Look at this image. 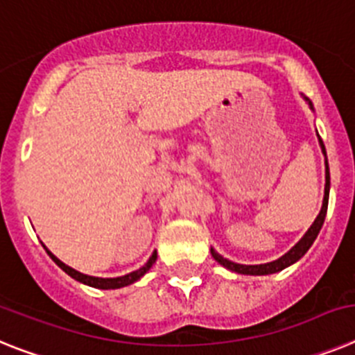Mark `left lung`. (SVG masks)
<instances>
[{
	"mask_svg": "<svg viewBox=\"0 0 355 355\" xmlns=\"http://www.w3.org/2000/svg\"><path fill=\"white\" fill-rule=\"evenodd\" d=\"M304 100L307 101L309 109L314 110L313 101H311L309 98H306V96H304ZM318 143H320V148H322V153L325 155V193H323L322 209H320L318 216H316V220H314L313 225H311L309 229H307V232L302 236L300 241L293 246L288 254H284L282 257L277 259V261H271V263H264V264H237V263H232V261H229V259H225L223 255L218 254L214 248H211V254H212V257H214L216 263H220L223 268L234 271V273H239V275H271V273H277V271H282L284 268L291 266V264L297 263L298 259H302L304 255H306V252L309 250L311 245H313L314 239H316V236H318L320 230H322L323 221H325L327 205H329V189H331V175H329V162H327L325 144H323V141L320 139V135H318Z\"/></svg>",
	"mask_w": 355,
	"mask_h": 355,
	"instance_id": "left-lung-1",
	"label": "left lung"
}]
</instances>
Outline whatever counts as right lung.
I'll use <instances>...</instances> for the list:
<instances>
[{
    "mask_svg": "<svg viewBox=\"0 0 355 355\" xmlns=\"http://www.w3.org/2000/svg\"><path fill=\"white\" fill-rule=\"evenodd\" d=\"M46 252H48L49 257L53 259L57 266H60L64 271H66L67 275L73 277V279L78 280V282H82V284L91 286V288H98V289H119V288H125V286L134 284V282H137V280H139L141 277H143L144 273H146V271L153 266V263L157 261V252H153L152 257L148 259V263L144 264L143 268H139V270L132 271V273H128V275H123V277H114V279H101V277H91V275H85V273H80V271L73 270L71 266L64 264L60 259L55 257V255L51 254L49 250H46Z\"/></svg>",
    "mask_w": 355,
    "mask_h": 355,
    "instance_id": "right-lung-1",
    "label": "right lung"
}]
</instances>
